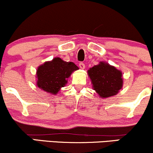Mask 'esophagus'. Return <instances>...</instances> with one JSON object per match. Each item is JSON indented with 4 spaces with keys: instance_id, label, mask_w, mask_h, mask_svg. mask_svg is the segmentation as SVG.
I'll use <instances>...</instances> for the list:
<instances>
[{
    "instance_id": "obj_1",
    "label": "esophagus",
    "mask_w": 153,
    "mask_h": 153,
    "mask_svg": "<svg viewBox=\"0 0 153 153\" xmlns=\"http://www.w3.org/2000/svg\"><path fill=\"white\" fill-rule=\"evenodd\" d=\"M79 67H80V69H82V70L85 69V64L82 62H80V64H79Z\"/></svg>"
}]
</instances>
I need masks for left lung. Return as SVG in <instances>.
Instances as JSON below:
<instances>
[{"label":"left lung","mask_w":153,"mask_h":153,"mask_svg":"<svg viewBox=\"0 0 153 153\" xmlns=\"http://www.w3.org/2000/svg\"><path fill=\"white\" fill-rule=\"evenodd\" d=\"M88 75L94 90L103 99L115 96L123 87L122 71L106 62L91 68Z\"/></svg>","instance_id":"left-lung-1"}]
</instances>
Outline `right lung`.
I'll list each match as a JSON object with an SVG mask.
<instances>
[{"label": "right lung", "mask_w": 153, "mask_h": 153, "mask_svg": "<svg viewBox=\"0 0 153 153\" xmlns=\"http://www.w3.org/2000/svg\"><path fill=\"white\" fill-rule=\"evenodd\" d=\"M78 67L72 62H65L59 57H54L38 67L36 70V85L41 90L52 95L57 94L61 88L68 82L73 72Z\"/></svg>", "instance_id": "right-lung-1"}]
</instances>
